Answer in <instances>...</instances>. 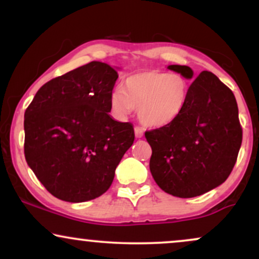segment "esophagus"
<instances>
[{
    "instance_id": "esophagus-1",
    "label": "esophagus",
    "mask_w": 259,
    "mask_h": 259,
    "mask_svg": "<svg viewBox=\"0 0 259 259\" xmlns=\"http://www.w3.org/2000/svg\"><path fill=\"white\" fill-rule=\"evenodd\" d=\"M135 136H136V138H138V139L142 138V136H144V130H142V127L135 126Z\"/></svg>"
}]
</instances>
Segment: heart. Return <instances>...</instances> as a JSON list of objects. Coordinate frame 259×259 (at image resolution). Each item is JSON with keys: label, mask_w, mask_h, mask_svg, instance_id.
Masks as SVG:
<instances>
[{"label": "heart", "mask_w": 259, "mask_h": 259, "mask_svg": "<svg viewBox=\"0 0 259 259\" xmlns=\"http://www.w3.org/2000/svg\"><path fill=\"white\" fill-rule=\"evenodd\" d=\"M190 85L181 74L141 70L124 80L123 90H115L111 105L121 115L138 109L139 119L148 127L173 124L185 111Z\"/></svg>", "instance_id": "1"}]
</instances>
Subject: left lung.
Returning a JSON list of instances; mask_svg holds the SVG:
<instances>
[{"mask_svg":"<svg viewBox=\"0 0 259 259\" xmlns=\"http://www.w3.org/2000/svg\"><path fill=\"white\" fill-rule=\"evenodd\" d=\"M168 68L186 79L194 76L187 65ZM145 138L152 148L151 174L163 191L180 198L206 194L228 179L241 147L242 127L233 91L204 70L190 85L179 119L148 130Z\"/></svg>","mask_w":259,"mask_h":259,"instance_id":"left-lung-1","label":"left lung"}]
</instances>
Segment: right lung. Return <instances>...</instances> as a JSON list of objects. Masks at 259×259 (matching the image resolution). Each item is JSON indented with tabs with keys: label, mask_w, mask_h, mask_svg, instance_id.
Here are the masks:
<instances>
[{
	"label": "right lung",
	"mask_w": 259,
	"mask_h": 259,
	"mask_svg": "<svg viewBox=\"0 0 259 259\" xmlns=\"http://www.w3.org/2000/svg\"><path fill=\"white\" fill-rule=\"evenodd\" d=\"M117 79L111 65L90 62L47 81L26 108V163L59 200L76 203L105 194L133 145V124L108 114Z\"/></svg>",
	"instance_id": "right-lung-1"
}]
</instances>
